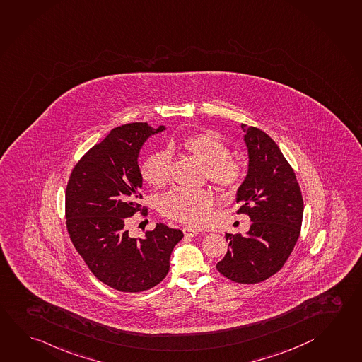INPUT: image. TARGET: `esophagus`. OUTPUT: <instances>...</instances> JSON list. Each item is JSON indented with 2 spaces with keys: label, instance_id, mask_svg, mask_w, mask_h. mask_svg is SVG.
Returning a JSON list of instances; mask_svg holds the SVG:
<instances>
[{
  "label": "esophagus",
  "instance_id": "34e87169",
  "mask_svg": "<svg viewBox=\"0 0 362 362\" xmlns=\"http://www.w3.org/2000/svg\"><path fill=\"white\" fill-rule=\"evenodd\" d=\"M182 232H184V235L186 237H195L197 235H199V230L192 228V227H185Z\"/></svg>",
  "mask_w": 362,
  "mask_h": 362
}]
</instances>
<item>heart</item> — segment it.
<instances>
[{
  "instance_id": "heart-1",
  "label": "heart",
  "mask_w": 362,
  "mask_h": 362,
  "mask_svg": "<svg viewBox=\"0 0 362 362\" xmlns=\"http://www.w3.org/2000/svg\"><path fill=\"white\" fill-rule=\"evenodd\" d=\"M180 149L204 165V177L221 190H236L243 184L246 167L240 158L230 154V146L214 132H197L185 138ZM175 151H159L145 159L140 168L141 177L154 189H163L171 180L172 156ZM216 203L211 189L177 187L165 194L159 202V211L165 217L180 223L204 224Z\"/></svg>"
}]
</instances>
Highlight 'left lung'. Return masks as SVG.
Masks as SVG:
<instances>
[{
    "mask_svg": "<svg viewBox=\"0 0 362 362\" xmlns=\"http://www.w3.org/2000/svg\"><path fill=\"white\" fill-rule=\"evenodd\" d=\"M249 173L237 194V214L251 219L246 235L226 233L230 251L217 264L222 276L243 284L263 282L282 269L303 224V200L296 175L274 140L243 124Z\"/></svg>",
    "mask_w": 362,
    "mask_h": 362,
    "instance_id": "obj_1",
    "label": "left lung"
}]
</instances>
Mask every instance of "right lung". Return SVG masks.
<instances>
[{
	"instance_id": "obj_1",
	"label": "right lung",
	"mask_w": 362,
	"mask_h": 362,
	"mask_svg": "<svg viewBox=\"0 0 362 362\" xmlns=\"http://www.w3.org/2000/svg\"><path fill=\"white\" fill-rule=\"evenodd\" d=\"M163 130L146 122L115 127L80 158L66 186V228L75 249L100 282L121 292H141L162 282L172 250L184 237L163 223L143 238L127 230L134 214H148L139 204V151L148 136Z\"/></svg>"
}]
</instances>
